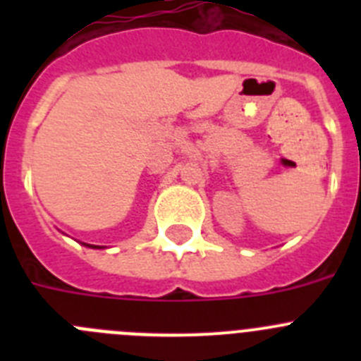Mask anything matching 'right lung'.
Instances as JSON below:
<instances>
[{"label":"right lung","mask_w":361,"mask_h":361,"mask_svg":"<svg viewBox=\"0 0 361 361\" xmlns=\"http://www.w3.org/2000/svg\"><path fill=\"white\" fill-rule=\"evenodd\" d=\"M88 245V247H94V250H101V245H92V244H85Z\"/></svg>","instance_id":"obj_1"}]
</instances>
